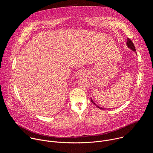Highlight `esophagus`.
Masks as SVG:
<instances>
[{"label": "esophagus", "mask_w": 153, "mask_h": 153, "mask_svg": "<svg viewBox=\"0 0 153 153\" xmlns=\"http://www.w3.org/2000/svg\"><path fill=\"white\" fill-rule=\"evenodd\" d=\"M87 75H88V73H87L86 71L82 70V71H80L78 73L77 76H78V77L80 78V77H84V76H86Z\"/></svg>", "instance_id": "obj_1"}]
</instances>
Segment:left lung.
<instances>
[{
    "instance_id": "1",
    "label": "left lung",
    "mask_w": 153,
    "mask_h": 153,
    "mask_svg": "<svg viewBox=\"0 0 153 153\" xmlns=\"http://www.w3.org/2000/svg\"><path fill=\"white\" fill-rule=\"evenodd\" d=\"M126 45H127V46L128 47V48H130L131 50H132L133 51H136V48H135V47H134V43H133V42H132V40H131V39H129V38H128L127 39V42H126ZM91 102L94 105H96L97 108H100V109H102V110H103L104 108H101V107H100L99 106H98V105H97L93 101V100L91 99ZM105 110V109H104Z\"/></svg>"
}]
</instances>
